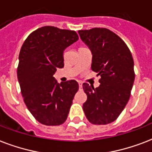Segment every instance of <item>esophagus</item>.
Instances as JSON below:
<instances>
[{
  "label": "esophagus",
  "mask_w": 152,
  "mask_h": 152,
  "mask_svg": "<svg viewBox=\"0 0 152 152\" xmlns=\"http://www.w3.org/2000/svg\"><path fill=\"white\" fill-rule=\"evenodd\" d=\"M78 86H79V89H82V82H78Z\"/></svg>",
  "instance_id": "1"
}]
</instances>
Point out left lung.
Here are the masks:
<instances>
[{"mask_svg":"<svg viewBox=\"0 0 152 152\" xmlns=\"http://www.w3.org/2000/svg\"><path fill=\"white\" fill-rule=\"evenodd\" d=\"M80 38L92 53L93 71L101 75L97 88L83 83L87 95L83 110L94 124L116 121L129 102L135 79L131 51L116 34L107 28L78 31Z\"/></svg>","mask_w":152,"mask_h":152,"instance_id":"1","label":"left lung"}]
</instances>
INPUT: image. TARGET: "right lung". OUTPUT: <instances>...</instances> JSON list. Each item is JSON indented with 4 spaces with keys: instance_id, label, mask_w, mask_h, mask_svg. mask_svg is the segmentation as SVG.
Here are the masks:
<instances>
[{
    "instance_id": "add662e5",
    "label": "right lung",
    "mask_w": 152,
    "mask_h": 152,
    "mask_svg": "<svg viewBox=\"0 0 152 152\" xmlns=\"http://www.w3.org/2000/svg\"><path fill=\"white\" fill-rule=\"evenodd\" d=\"M77 39L76 31L44 26L30 34L22 45L17 68L21 94L41 124L60 125L67 118L78 83H58L53 75L64 66L63 51Z\"/></svg>"
}]
</instances>
